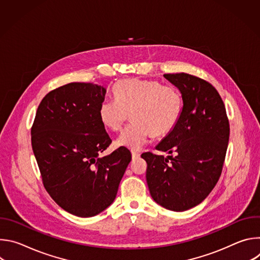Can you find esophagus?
<instances>
[{"mask_svg":"<svg viewBox=\"0 0 260 260\" xmlns=\"http://www.w3.org/2000/svg\"><path fill=\"white\" fill-rule=\"evenodd\" d=\"M140 152H137V151H132V156H133V158H138V157H140Z\"/></svg>","mask_w":260,"mask_h":260,"instance_id":"esophagus-1","label":"esophagus"}]
</instances>
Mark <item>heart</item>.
Instances as JSON below:
<instances>
[{"mask_svg":"<svg viewBox=\"0 0 260 260\" xmlns=\"http://www.w3.org/2000/svg\"><path fill=\"white\" fill-rule=\"evenodd\" d=\"M113 99H105L99 107L102 123L109 129L121 128L128 113L133 120L117 138V145L139 150L155 136H165L178 124L183 98L173 85L156 80L123 79L113 86Z\"/></svg>","mask_w":260,"mask_h":260,"instance_id":"obj_1","label":"heart"}]
</instances>
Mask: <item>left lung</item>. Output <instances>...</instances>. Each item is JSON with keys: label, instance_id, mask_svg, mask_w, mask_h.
Returning <instances> with one entry per match:
<instances>
[{"label": "left lung", "instance_id": "8db88e82", "mask_svg": "<svg viewBox=\"0 0 260 260\" xmlns=\"http://www.w3.org/2000/svg\"><path fill=\"white\" fill-rule=\"evenodd\" d=\"M183 98L176 127L155 147L176 156H141L152 199L161 207L182 212L201 204L215 187L223 167L230 123L220 94L209 82L186 73L165 74Z\"/></svg>", "mask_w": 260, "mask_h": 260}]
</instances>
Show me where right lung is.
Segmentation results:
<instances>
[{
	"mask_svg": "<svg viewBox=\"0 0 260 260\" xmlns=\"http://www.w3.org/2000/svg\"><path fill=\"white\" fill-rule=\"evenodd\" d=\"M106 88L73 82L47 93L30 129L44 187L64 211L92 217L116 198L132 160L125 147L100 157L112 143L99 116Z\"/></svg>",
	"mask_w": 260,
	"mask_h": 260,
	"instance_id": "right-lung-1",
	"label": "right lung"
}]
</instances>
